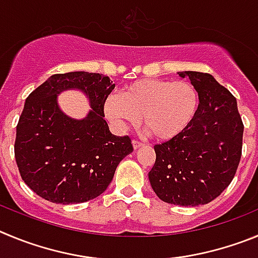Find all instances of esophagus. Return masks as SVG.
I'll use <instances>...</instances> for the list:
<instances>
[{
	"mask_svg": "<svg viewBox=\"0 0 258 258\" xmlns=\"http://www.w3.org/2000/svg\"><path fill=\"white\" fill-rule=\"evenodd\" d=\"M132 145H134V149H139L140 146H143L144 144L139 140H132Z\"/></svg>",
	"mask_w": 258,
	"mask_h": 258,
	"instance_id": "esophagus-1",
	"label": "esophagus"
}]
</instances>
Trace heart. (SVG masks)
I'll return each mask as SVG.
<instances>
[{"mask_svg":"<svg viewBox=\"0 0 258 258\" xmlns=\"http://www.w3.org/2000/svg\"><path fill=\"white\" fill-rule=\"evenodd\" d=\"M199 105L198 90L187 81L144 78L109 96L105 114L120 123L135 124L143 117L146 131L158 140L176 138L189 127Z\"/></svg>","mask_w":258,"mask_h":258,"instance_id":"b5f03b06","label":"heart"}]
</instances>
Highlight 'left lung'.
Here are the masks:
<instances>
[{"mask_svg": "<svg viewBox=\"0 0 258 258\" xmlns=\"http://www.w3.org/2000/svg\"><path fill=\"white\" fill-rule=\"evenodd\" d=\"M199 95L197 114L184 132L154 145L153 190L166 203L207 204L226 189L242 157L243 126L236 99L208 73L180 72Z\"/></svg>", "mask_w": 258, "mask_h": 258, "instance_id": "obj_1", "label": "left lung"}]
</instances>
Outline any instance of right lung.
<instances>
[{"mask_svg":"<svg viewBox=\"0 0 258 258\" xmlns=\"http://www.w3.org/2000/svg\"><path fill=\"white\" fill-rule=\"evenodd\" d=\"M109 77L89 72L54 74L29 94L16 126L15 161L37 196L52 203H82L99 197L115 168L134 150L128 136H115L104 119V104L114 89ZM78 88L93 109L83 120L59 110L57 94Z\"/></svg>","mask_w":258,"mask_h":258,"instance_id":"1","label":"right lung"}]
</instances>
